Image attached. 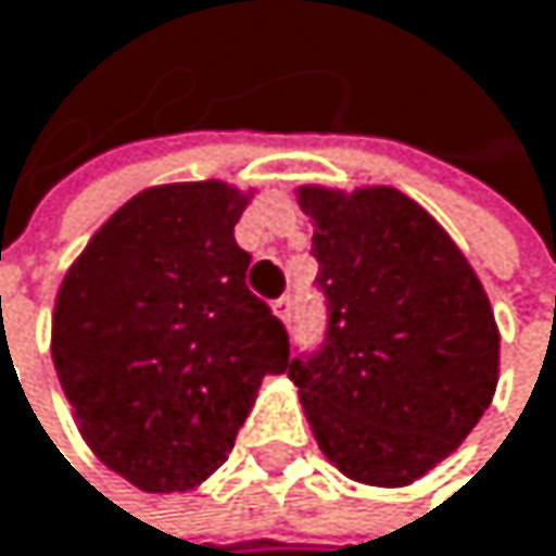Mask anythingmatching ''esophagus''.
<instances>
[{
  "label": "esophagus",
  "instance_id": "obj_1",
  "mask_svg": "<svg viewBox=\"0 0 556 556\" xmlns=\"http://www.w3.org/2000/svg\"><path fill=\"white\" fill-rule=\"evenodd\" d=\"M271 307H275V314L288 324V320H291V311H294V301H291V294H285V298H278Z\"/></svg>",
  "mask_w": 556,
  "mask_h": 556
}]
</instances>
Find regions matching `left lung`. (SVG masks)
<instances>
[{"instance_id":"1","label":"left lung","mask_w":556,"mask_h":556,"mask_svg":"<svg viewBox=\"0 0 556 556\" xmlns=\"http://www.w3.org/2000/svg\"><path fill=\"white\" fill-rule=\"evenodd\" d=\"M314 219L327 337L288 376L330 463L366 485H412L489 408L498 327L446 229L395 187H298Z\"/></svg>"}]
</instances>
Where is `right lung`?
I'll return each mask as SVG.
<instances>
[{"instance_id":"1","label":"right lung","mask_w":556,"mask_h":556,"mask_svg":"<svg viewBox=\"0 0 556 556\" xmlns=\"http://www.w3.org/2000/svg\"><path fill=\"white\" fill-rule=\"evenodd\" d=\"M245 203L223 180L148 187L58 291L61 389L90 450L141 492L216 472L262 379L288 369L285 324L245 288L252 255L232 236Z\"/></svg>"}]
</instances>
